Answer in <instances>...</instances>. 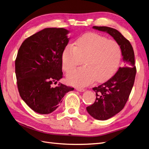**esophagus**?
<instances>
[{
    "instance_id": "34e87169",
    "label": "esophagus",
    "mask_w": 149,
    "mask_h": 149,
    "mask_svg": "<svg viewBox=\"0 0 149 149\" xmlns=\"http://www.w3.org/2000/svg\"><path fill=\"white\" fill-rule=\"evenodd\" d=\"M76 89L78 91H79V92H84L85 91V89H83V88H76Z\"/></svg>"
}]
</instances>
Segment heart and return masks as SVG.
I'll list each match as a JSON object with an SVG mask.
<instances>
[{"mask_svg": "<svg viewBox=\"0 0 149 149\" xmlns=\"http://www.w3.org/2000/svg\"><path fill=\"white\" fill-rule=\"evenodd\" d=\"M122 56L119 44L96 33H86L79 37L74 46L67 45L62 53L63 69L69 72L82 64L84 66L67 75L69 83L84 86L106 81L118 70Z\"/></svg>", "mask_w": 149, "mask_h": 149, "instance_id": "1", "label": "heart"}]
</instances>
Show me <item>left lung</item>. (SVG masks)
<instances>
[{"mask_svg": "<svg viewBox=\"0 0 149 149\" xmlns=\"http://www.w3.org/2000/svg\"><path fill=\"white\" fill-rule=\"evenodd\" d=\"M109 33L121 48L124 67L106 82L93 88L96 101L86 107L88 113L97 120H104L118 114L125 106L131 92L136 74L134 52L131 44L118 30L108 26H93Z\"/></svg>", "mask_w": 149, "mask_h": 149, "instance_id": "left-lung-1", "label": "left lung"}]
</instances>
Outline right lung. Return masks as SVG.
<instances>
[{
    "label": "right lung",
    "mask_w": 149,
    "mask_h": 149,
    "mask_svg": "<svg viewBox=\"0 0 149 149\" xmlns=\"http://www.w3.org/2000/svg\"><path fill=\"white\" fill-rule=\"evenodd\" d=\"M69 32L63 28L44 29L26 38L18 51V89L22 100L37 113H51L65 94L74 90L60 83L53 86L63 78L62 53L69 42Z\"/></svg>",
    "instance_id": "right-lung-1"
}]
</instances>
